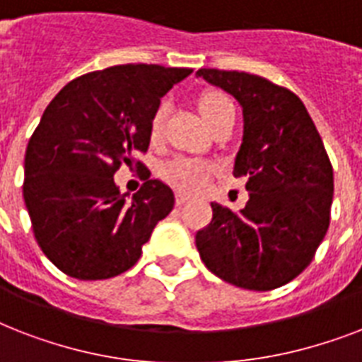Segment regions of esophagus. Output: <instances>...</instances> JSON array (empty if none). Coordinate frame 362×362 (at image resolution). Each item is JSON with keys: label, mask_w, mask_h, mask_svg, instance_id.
Masks as SVG:
<instances>
[{"label": "esophagus", "mask_w": 362, "mask_h": 362, "mask_svg": "<svg viewBox=\"0 0 362 362\" xmlns=\"http://www.w3.org/2000/svg\"><path fill=\"white\" fill-rule=\"evenodd\" d=\"M187 201H189V195H186V193H176V204H178V206L186 204Z\"/></svg>", "instance_id": "esophagus-1"}]
</instances>
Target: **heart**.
<instances>
[{
	"label": "heart",
	"mask_w": 362,
	"mask_h": 362,
	"mask_svg": "<svg viewBox=\"0 0 362 362\" xmlns=\"http://www.w3.org/2000/svg\"><path fill=\"white\" fill-rule=\"evenodd\" d=\"M167 103H159L158 109L153 110L152 120H150V136L158 139L163 127V120L167 116ZM199 110L203 115L204 122L212 129L218 122L227 118L229 115H235L231 99L221 92H206L199 99ZM161 175L170 186L182 192H201L209 186L212 178V167L206 161L197 158H175L165 165Z\"/></svg>",
	"instance_id": "1"
}]
</instances>
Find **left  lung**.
I'll list each match as a JSON object with an SVG mask.
<instances>
[{
  "mask_svg": "<svg viewBox=\"0 0 362 362\" xmlns=\"http://www.w3.org/2000/svg\"><path fill=\"white\" fill-rule=\"evenodd\" d=\"M244 115L233 175L246 178V206L212 203V221L195 235L206 269L227 284L270 291L303 272L331 221L332 165L300 99L244 71L199 69Z\"/></svg>",
  "mask_w": 362,
  "mask_h": 362,
  "instance_id": "8db88e82",
  "label": "left lung"
}]
</instances>
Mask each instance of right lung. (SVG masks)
<instances>
[{
  "label": "right lung",
  "instance_id": "1",
  "mask_svg": "<svg viewBox=\"0 0 362 362\" xmlns=\"http://www.w3.org/2000/svg\"><path fill=\"white\" fill-rule=\"evenodd\" d=\"M192 69L127 64L78 76L42 112L24 159V203L42 253L71 278L107 280L139 261L153 227L175 206L161 180L127 199L122 165L144 163L159 101Z\"/></svg>",
  "mask_w": 362,
  "mask_h": 362
}]
</instances>
